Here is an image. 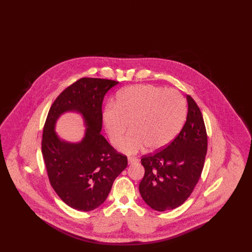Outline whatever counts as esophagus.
<instances>
[{
	"instance_id": "34e87169",
	"label": "esophagus",
	"mask_w": 252,
	"mask_h": 252,
	"mask_svg": "<svg viewBox=\"0 0 252 252\" xmlns=\"http://www.w3.org/2000/svg\"><path fill=\"white\" fill-rule=\"evenodd\" d=\"M127 161H128V164H133V163H136L139 161V159L137 158H134V157H129L127 158Z\"/></svg>"
}]
</instances>
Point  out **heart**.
Segmentation results:
<instances>
[{
	"mask_svg": "<svg viewBox=\"0 0 252 252\" xmlns=\"http://www.w3.org/2000/svg\"><path fill=\"white\" fill-rule=\"evenodd\" d=\"M186 105L175 90L153 85H136L120 91L114 106L103 111V123L110 142L118 145L130 125L131 133L121 144L120 150L134 154L157 151L167 146L179 134L185 119Z\"/></svg>",
	"mask_w": 252,
	"mask_h": 252,
	"instance_id": "1",
	"label": "heart"
}]
</instances>
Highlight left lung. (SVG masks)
Wrapping results in <instances>:
<instances>
[{"label":"left lung","instance_id":"1","mask_svg":"<svg viewBox=\"0 0 252 252\" xmlns=\"http://www.w3.org/2000/svg\"><path fill=\"white\" fill-rule=\"evenodd\" d=\"M186 122L175 140L162 150L142 158L144 179L140 193L158 212L170 211L184 203L201 176L208 139L203 116L190 95L186 96Z\"/></svg>","mask_w":252,"mask_h":252}]
</instances>
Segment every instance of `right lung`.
I'll return each mask as SVG.
<instances>
[{
  "label": "right lung",
  "mask_w": 252,
  "mask_h": 252,
  "mask_svg": "<svg viewBox=\"0 0 252 252\" xmlns=\"http://www.w3.org/2000/svg\"><path fill=\"white\" fill-rule=\"evenodd\" d=\"M118 83L83 77L65 89L49 110L42 134V156L53 189L74 210L89 212L104 203L113 181L127 166V158L100 133L104 97ZM66 112H77L85 120V137L78 143L64 141L55 132L56 121Z\"/></svg>",
  "instance_id": "add662e5"
}]
</instances>
